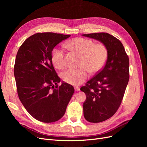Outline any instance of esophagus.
Masks as SVG:
<instances>
[{
	"instance_id": "obj_1",
	"label": "esophagus",
	"mask_w": 147,
	"mask_h": 147,
	"mask_svg": "<svg viewBox=\"0 0 147 147\" xmlns=\"http://www.w3.org/2000/svg\"><path fill=\"white\" fill-rule=\"evenodd\" d=\"M75 90L77 91H79L80 90V87H78V86H75Z\"/></svg>"
}]
</instances>
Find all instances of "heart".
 Wrapping results in <instances>:
<instances>
[{"label":"heart","mask_w":147,"mask_h":147,"mask_svg":"<svg viewBox=\"0 0 147 147\" xmlns=\"http://www.w3.org/2000/svg\"><path fill=\"white\" fill-rule=\"evenodd\" d=\"M65 47L82 56L80 65L82 67L69 69L62 73L63 80L73 85L82 83L88 77V70L91 74L100 71L108 57V50L102 43L96 44L92 40L75 38L65 43ZM52 62L57 69H63L65 66V53L62 48H56L52 53Z\"/></svg>","instance_id":"b5f03b06"}]
</instances>
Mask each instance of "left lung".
Returning a JSON list of instances; mask_svg holds the SVG:
<instances>
[{
	"instance_id": "left-lung-1",
	"label": "left lung",
	"mask_w": 147,
	"mask_h": 147,
	"mask_svg": "<svg viewBox=\"0 0 147 147\" xmlns=\"http://www.w3.org/2000/svg\"><path fill=\"white\" fill-rule=\"evenodd\" d=\"M97 40L108 50L104 68L87 82L80 90L86 98L83 104L84 117L100 123L112 117L121 103L129 79V62L122 43L108 33L83 34Z\"/></svg>"
}]
</instances>
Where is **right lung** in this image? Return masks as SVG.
<instances>
[{
    "mask_svg": "<svg viewBox=\"0 0 147 147\" xmlns=\"http://www.w3.org/2000/svg\"><path fill=\"white\" fill-rule=\"evenodd\" d=\"M70 36L53 32L29 37L18 51L14 67L17 91L22 104L35 119L53 123L64 116L74 88L61 82L52 64V51Z\"/></svg>",
    "mask_w": 147,
    "mask_h": 147,
    "instance_id": "obj_1",
    "label": "right lung"
}]
</instances>
